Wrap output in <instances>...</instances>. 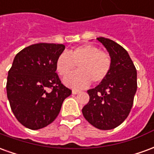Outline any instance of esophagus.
<instances>
[{
    "instance_id": "34e87169",
    "label": "esophagus",
    "mask_w": 154,
    "mask_h": 154,
    "mask_svg": "<svg viewBox=\"0 0 154 154\" xmlns=\"http://www.w3.org/2000/svg\"><path fill=\"white\" fill-rule=\"evenodd\" d=\"M79 92H80V91H77V90H72V93L74 94V95H76V94H78Z\"/></svg>"
}]
</instances>
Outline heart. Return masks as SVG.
Segmentation results:
<instances>
[{
	"mask_svg": "<svg viewBox=\"0 0 154 154\" xmlns=\"http://www.w3.org/2000/svg\"><path fill=\"white\" fill-rule=\"evenodd\" d=\"M78 65V72L67 75ZM111 67L109 54L92 44H83L61 54L56 60L57 73L65 77L63 83L73 89L87 87L91 82L100 83L107 77Z\"/></svg>",
	"mask_w": 154,
	"mask_h": 154,
	"instance_id": "heart-1",
	"label": "heart"
}]
</instances>
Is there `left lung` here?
Instances as JSON below:
<instances>
[{
  "instance_id": "obj_1",
  "label": "left lung",
  "mask_w": 154,
  "mask_h": 154,
  "mask_svg": "<svg viewBox=\"0 0 154 154\" xmlns=\"http://www.w3.org/2000/svg\"><path fill=\"white\" fill-rule=\"evenodd\" d=\"M111 59L107 77L87 91L89 102L82 108L85 119L102 130L119 126L129 116L137 91V72L128 52L110 38H97Z\"/></svg>"
}]
</instances>
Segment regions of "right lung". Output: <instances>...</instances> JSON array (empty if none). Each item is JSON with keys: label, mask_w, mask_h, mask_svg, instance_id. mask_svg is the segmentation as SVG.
Instances as JSON below:
<instances>
[{"label": "right lung", "mask_w": 154, "mask_h": 154, "mask_svg": "<svg viewBox=\"0 0 154 154\" xmlns=\"http://www.w3.org/2000/svg\"><path fill=\"white\" fill-rule=\"evenodd\" d=\"M64 49L63 44L41 43L15 55L8 72L7 98L15 118L28 129L51 124L72 93L56 73V60Z\"/></svg>", "instance_id": "add662e5"}]
</instances>
